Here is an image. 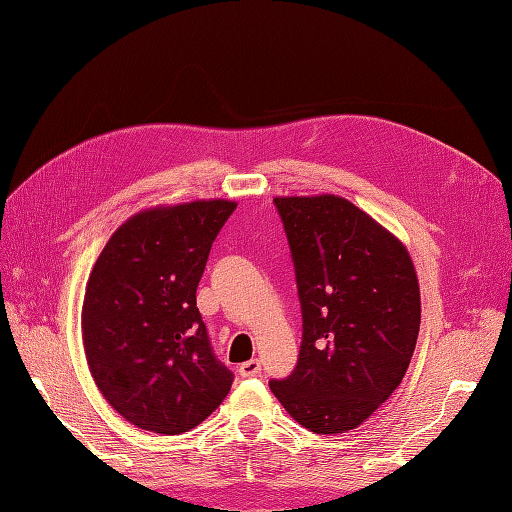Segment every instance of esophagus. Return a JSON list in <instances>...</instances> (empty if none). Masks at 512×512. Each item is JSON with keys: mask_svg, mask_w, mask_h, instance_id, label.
<instances>
[{"mask_svg": "<svg viewBox=\"0 0 512 512\" xmlns=\"http://www.w3.org/2000/svg\"><path fill=\"white\" fill-rule=\"evenodd\" d=\"M260 374V361L252 359V361H245L239 365V376L241 378H252Z\"/></svg>", "mask_w": 512, "mask_h": 512, "instance_id": "1", "label": "esophagus"}]
</instances>
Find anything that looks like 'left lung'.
Masks as SVG:
<instances>
[{
    "label": "left lung",
    "mask_w": 512,
    "mask_h": 512,
    "mask_svg": "<svg viewBox=\"0 0 512 512\" xmlns=\"http://www.w3.org/2000/svg\"><path fill=\"white\" fill-rule=\"evenodd\" d=\"M297 273L299 363L271 391L314 433H346L404 380L421 327L408 247L335 194L277 196Z\"/></svg>",
    "instance_id": "obj_1"
}]
</instances>
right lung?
I'll list each match as a JSON object with an SVG mask.
<instances>
[{
	"label": "right lung",
	"mask_w": 512,
	"mask_h": 512,
	"mask_svg": "<svg viewBox=\"0 0 512 512\" xmlns=\"http://www.w3.org/2000/svg\"><path fill=\"white\" fill-rule=\"evenodd\" d=\"M235 200L134 213L106 241L85 286V359L104 399L138 429L177 436L230 391L196 307L211 243Z\"/></svg>",
	"instance_id": "1"
}]
</instances>
